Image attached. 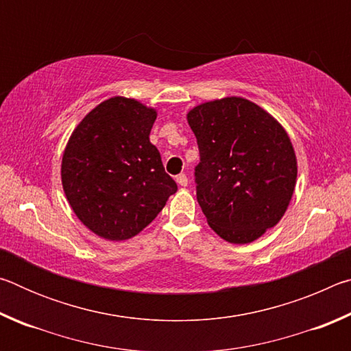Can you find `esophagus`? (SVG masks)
Masks as SVG:
<instances>
[{"instance_id": "34e87169", "label": "esophagus", "mask_w": 351, "mask_h": 351, "mask_svg": "<svg viewBox=\"0 0 351 351\" xmlns=\"http://www.w3.org/2000/svg\"><path fill=\"white\" fill-rule=\"evenodd\" d=\"M176 182L180 184L181 187H186L187 184H189V178L186 176V173H181V175H178V176H176Z\"/></svg>"}]
</instances>
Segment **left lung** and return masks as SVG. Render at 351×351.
I'll return each instance as SVG.
<instances>
[{
    "label": "left lung",
    "mask_w": 351,
    "mask_h": 351,
    "mask_svg": "<svg viewBox=\"0 0 351 351\" xmlns=\"http://www.w3.org/2000/svg\"><path fill=\"white\" fill-rule=\"evenodd\" d=\"M197 136V199L223 240L246 245L274 228L288 209L297 159L285 128L243 97L201 104L187 112Z\"/></svg>",
    "instance_id": "left-lung-1"
}]
</instances>
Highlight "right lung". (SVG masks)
<instances>
[{"label":"right lung","instance_id":"right-lung-1","mask_svg":"<svg viewBox=\"0 0 351 351\" xmlns=\"http://www.w3.org/2000/svg\"><path fill=\"white\" fill-rule=\"evenodd\" d=\"M156 116L138 100L111 97L82 119L64 148L62 184L68 203L105 240L138 235L178 190L150 142Z\"/></svg>","mask_w":351,"mask_h":351}]
</instances>
